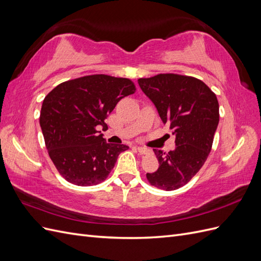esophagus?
Listing matches in <instances>:
<instances>
[{
  "mask_svg": "<svg viewBox=\"0 0 261 261\" xmlns=\"http://www.w3.org/2000/svg\"><path fill=\"white\" fill-rule=\"evenodd\" d=\"M137 150L140 154H149L150 152H151V150L148 148H145V147H137Z\"/></svg>",
  "mask_w": 261,
  "mask_h": 261,
  "instance_id": "obj_1",
  "label": "esophagus"
}]
</instances>
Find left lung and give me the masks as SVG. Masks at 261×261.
<instances>
[{
  "label": "left lung",
  "mask_w": 261,
  "mask_h": 261,
  "mask_svg": "<svg viewBox=\"0 0 261 261\" xmlns=\"http://www.w3.org/2000/svg\"><path fill=\"white\" fill-rule=\"evenodd\" d=\"M138 84L175 136L174 150L153 149L159 169L147 173V179L156 188L174 191L197 174L211 151L219 124L217 96L192 76L158 74L139 78Z\"/></svg>",
  "instance_id": "obj_1"
}]
</instances>
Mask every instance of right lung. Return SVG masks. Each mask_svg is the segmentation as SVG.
I'll use <instances>...</instances> for the list:
<instances>
[{
	"label": "right lung",
	"instance_id": "add662e5",
	"mask_svg": "<svg viewBox=\"0 0 261 261\" xmlns=\"http://www.w3.org/2000/svg\"><path fill=\"white\" fill-rule=\"evenodd\" d=\"M135 91L128 78L96 74L62 83L46 94L39 122L51 160L69 183H101L128 149L108 144L98 128L106 127L117 102Z\"/></svg>",
	"mask_w": 261,
	"mask_h": 261
}]
</instances>
